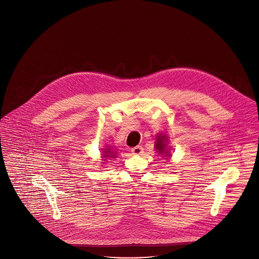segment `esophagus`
<instances>
[{
	"mask_svg": "<svg viewBox=\"0 0 259 259\" xmlns=\"http://www.w3.org/2000/svg\"><path fill=\"white\" fill-rule=\"evenodd\" d=\"M131 152H132L133 155H141V154H143V147L141 145L134 146L133 149L131 150Z\"/></svg>",
	"mask_w": 259,
	"mask_h": 259,
	"instance_id": "obj_1",
	"label": "esophagus"
}]
</instances>
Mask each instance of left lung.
Returning <instances> with one entry per match:
<instances>
[{
  "instance_id": "1",
  "label": "left lung",
  "mask_w": 259,
  "mask_h": 259,
  "mask_svg": "<svg viewBox=\"0 0 259 259\" xmlns=\"http://www.w3.org/2000/svg\"><path fill=\"white\" fill-rule=\"evenodd\" d=\"M157 139H158L157 142H156V149H157V151H159L160 154H169V152L167 150H165L166 144H165L164 140L166 139V136H161L160 135V136L157 137ZM168 156H170V154Z\"/></svg>"
}]
</instances>
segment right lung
<instances>
[{
  "label": "right lung",
  "instance_id": "obj_1",
  "mask_svg": "<svg viewBox=\"0 0 259 259\" xmlns=\"http://www.w3.org/2000/svg\"><path fill=\"white\" fill-rule=\"evenodd\" d=\"M114 155V152L112 151V150H110V149H108V147H107V149L106 150H104V152H103V157L104 158H107V157H116V156H113Z\"/></svg>",
  "mask_w": 259,
  "mask_h": 259
}]
</instances>
